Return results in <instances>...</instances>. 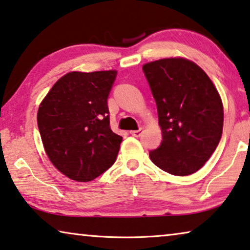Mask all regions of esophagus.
Masks as SVG:
<instances>
[{"label": "esophagus", "instance_id": "esophagus-1", "mask_svg": "<svg viewBox=\"0 0 250 250\" xmlns=\"http://www.w3.org/2000/svg\"><path fill=\"white\" fill-rule=\"evenodd\" d=\"M129 133H131V135L134 137H140L141 134H142V128H139L137 131H131Z\"/></svg>", "mask_w": 250, "mask_h": 250}]
</instances>
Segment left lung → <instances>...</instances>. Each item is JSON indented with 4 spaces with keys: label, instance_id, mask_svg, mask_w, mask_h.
I'll list each match as a JSON object with an SVG mask.
<instances>
[{
    "label": "left lung",
    "instance_id": "8db88e82",
    "mask_svg": "<svg viewBox=\"0 0 250 250\" xmlns=\"http://www.w3.org/2000/svg\"><path fill=\"white\" fill-rule=\"evenodd\" d=\"M142 70L162 131L161 144L150 151V159L171 175H191L221 140L223 106L218 90L200 66L185 59L154 61Z\"/></svg>",
    "mask_w": 250,
    "mask_h": 250
}]
</instances>
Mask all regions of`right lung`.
Returning a JSON list of instances; mask_svg holds the SVG:
<instances>
[{
	"label": "right lung",
	"instance_id": "1",
	"mask_svg": "<svg viewBox=\"0 0 250 250\" xmlns=\"http://www.w3.org/2000/svg\"><path fill=\"white\" fill-rule=\"evenodd\" d=\"M116 71L71 72L57 81L38 109L42 144L68 178L90 182L116 161L123 137L111 131L108 97Z\"/></svg>",
	"mask_w": 250,
	"mask_h": 250
}]
</instances>
